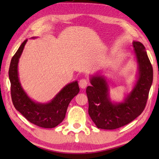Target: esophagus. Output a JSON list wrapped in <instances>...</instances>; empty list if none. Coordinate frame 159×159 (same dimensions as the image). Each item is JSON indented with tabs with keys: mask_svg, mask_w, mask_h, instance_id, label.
Here are the masks:
<instances>
[{
	"mask_svg": "<svg viewBox=\"0 0 159 159\" xmlns=\"http://www.w3.org/2000/svg\"><path fill=\"white\" fill-rule=\"evenodd\" d=\"M88 81L87 79H83L80 80L79 86L82 88V89H84V88H85L86 86L88 85Z\"/></svg>",
	"mask_w": 159,
	"mask_h": 159,
	"instance_id": "esophagus-1",
	"label": "esophagus"
}]
</instances>
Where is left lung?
<instances>
[{
    "label": "left lung",
    "instance_id": "left-lung-1",
    "mask_svg": "<svg viewBox=\"0 0 159 159\" xmlns=\"http://www.w3.org/2000/svg\"><path fill=\"white\" fill-rule=\"evenodd\" d=\"M133 44L138 64L136 81L122 102L111 100L109 82L104 75L96 73L90 77L92 85L86 88L88 114L98 128L114 130L127 125L139 116L146 106L153 81V68L144 45L135 41Z\"/></svg>",
    "mask_w": 159,
    "mask_h": 159
}]
</instances>
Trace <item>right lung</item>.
Wrapping results in <instances>:
<instances>
[{
    "mask_svg": "<svg viewBox=\"0 0 159 159\" xmlns=\"http://www.w3.org/2000/svg\"><path fill=\"white\" fill-rule=\"evenodd\" d=\"M27 41V39L25 40L21 44L10 62L9 79L11 83L12 103L15 109L29 122L41 128H55L62 122L70 102L79 93V83L75 80L66 85L46 103L32 99L23 89L18 73L19 60Z\"/></svg>",
    "mask_w": 159,
    "mask_h": 159,
    "instance_id": "right-lung-1",
    "label": "right lung"
}]
</instances>
